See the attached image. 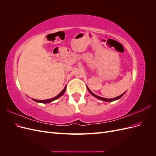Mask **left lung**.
<instances>
[{
	"mask_svg": "<svg viewBox=\"0 0 156 156\" xmlns=\"http://www.w3.org/2000/svg\"><path fill=\"white\" fill-rule=\"evenodd\" d=\"M87 88H88V90L89 91V92L93 96H94V97H96V98H97L98 99H100V100H103V101H115V100H119V99H120L122 96L124 95V94H125V92L124 93H123L122 94H121L120 96H118V97H116V98H111V99H107V98H101V97H100V96H96V94H94L90 90L89 88H88V87H87Z\"/></svg>",
	"mask_w": 156,
	"mask_h": 156,
	"instance_id": "left-lung-1",
	"label": "left lung"
}]
</instances>
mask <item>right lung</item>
<instances>
[{
  "label": "right lung",
  "instance_id": "add662e5",
  "mask_svg": "<svg viewBox=\"0 0 156 156\" xmlns=\"http://www.w3.org/2000/svg\"><path fill=\"white\" fill-rule=\"evenodd\" d=\"M66 86L65 87H64V88L62 90V91L58 95H57L56 96V97H55V98H51V99H49V100H34V99H32L34 101H36V102H40V103H49V102H51V101H54V100H56V99H58V98H59L60 96H62L63 94H64V93L65 92V91H66Z\"/></svg>",
  "mask_w": 156,
  "mask_h": 156
}]
</instances>
